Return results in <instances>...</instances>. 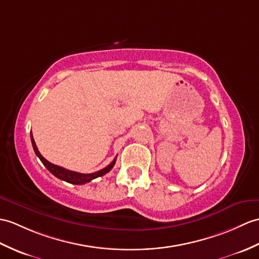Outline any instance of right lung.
<instances>
[{
	"label": "right lung",
	"mask_w": 259,
	"mask_h": 259,
	"mask_svg": "<svg viewBox=\"0 0 259 259\" xmlns=\"http://www.w3.org/2000/svg\"><path fill=\"white\" fill-rule=\"evenodd\" d=\"M31 140H32V146H33V149H34L36 155H37V157L39 158V160L41 161V163H43L46 166V169L50 171L52 174H54V176H55L56 178L63 180V181L71 183V184H77V185L85 184V183L90 182V181H92V180H94L96 178H99V177L105 176L106 173H108L112 169L113 165H115V163H116V158H115V160H113L109 165H107L102 170H99V171L94 172V173H88V174L78 173V172H75V171H70V170L65 169V167H62V166H58V165H55V164L51 163V162H48L43 157V155L39 153L38 149H37V147H36V144H35L32 132H31Z\"/></svg>",
	"instance_id": "add662e5"
}]
</instances>
